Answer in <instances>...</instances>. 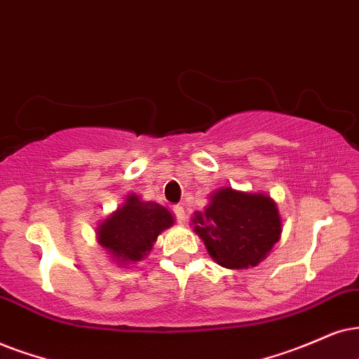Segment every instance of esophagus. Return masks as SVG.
Segmentation results:
<instances>
[{"label":"esophagus","mask_w":359,"mask_h":359,"mask_svg":"<svg viewBox=\"0 0 359 359\" xmlns=\"http://www.w3.org/2000/svg\"><path fill=\"white\" fill-rule=\"evenodd\" d=\"M174 213H175L177 220H179L180 224H182V222L185 220V210H184V207H182V205H175V207H174Z\"/></svg>","instance_id":"34e87169"}]
</instances>
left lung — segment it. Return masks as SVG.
Listing matches in <instances>:
<instances>
[{"label":"left lung","instance_id":"obj_1","mask_svg":"<svg viewBox=\"0 0 359 359\" xmlns=\"http://www.w3.org/2000/svg\"><path fill=\"white\" fill-rule=\"evenodd\" d=\"M203 212L192 217L213 262L229 270L257 266L281 237V217L270 195L232 187L213 190Z\"/></svg>","mask_w":359,"mask_h":359}]
</instances>
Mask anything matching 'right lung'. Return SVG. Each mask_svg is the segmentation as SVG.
<instances>
[{
    "instance_id": "1",
    "label": "right lung",
    "mask_w": 359,
    "mask_h": 359,
    "mask_svg": "<svg viewBox=\"0 0 359 359\" xmlns=\"http://www.w3.org/2000/svg\"><path fill=\"white\" fill-rule=\"evenodd\" d=\"M174 222V215L161 203L127 194L122 205L99 224L96 238L117 265H135L151 253L158 235Z\"/></svg>"
}]
</instances>
